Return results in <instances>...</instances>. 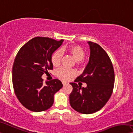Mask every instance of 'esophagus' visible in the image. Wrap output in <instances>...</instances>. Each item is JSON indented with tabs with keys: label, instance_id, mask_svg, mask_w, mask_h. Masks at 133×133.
Wrapping results in <instances>:
<instances>
[{
	"label": "esophagus",
	"instance_id": "34e87169",
	"mask_svg": "<svg viewBox=\"0 0 133 133\" xmlns=\"http://www.w3.org/2000/svg\"><path fill=\"white\" fill-rule=\"evenodd\" d=\"M62 83H63V85L64 86L65 85H66V84H67V82H64V81H62Z\"/></svg>",
	"mask_w": 133,
	"mask_h": 133
}]
</instances>
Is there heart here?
I'll return each mask as SVG.
<instances>
[{
  "instance_id": "obj_1",
  "label": "heart",
  "mask_w": 133,
  "mask_h": 133,
  "mask_svg": "<svg viewBox=\"0 0 133 133\" xmlns=\"http://www.w3.org/2000/svg\"><path fill=\"white\" fill-rule=\"evenodd\" d=\"M62 51H66L76 61L78 64H82L84 63L83 58L85 56V50L81 46L77 45H70L66 48H63ZM62 57V52L60 50H57L51 56V63L54 67H57L60 64L61 59ZM56 75L57 77L63 80H68L71 77L74 76L76 72L72 69H66L60 68L57 71Z\"/></svg>"
}]
</instances>
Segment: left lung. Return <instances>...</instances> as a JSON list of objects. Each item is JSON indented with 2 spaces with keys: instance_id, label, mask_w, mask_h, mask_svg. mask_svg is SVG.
Listing matches in <instances>:
<instances>
[{
  "instance_id": "8db88e82",
  "label": "left lung",
  "mask_w": 133,
  "mask_h": 133,
  "mask_svg": "<svg viewBox=\"0 0 133 133\" xmlns=\"http://www.w3.org/2000/svg\"><path fill=\"white\" fill-rule=\"evenodd\" d=\"M89 60L83 73L70 83L73 90L69 95L70 106L77 112L90 114L96 112L107 104L114 86V70L110 58L98 44L88 42ZM87 84L86 88L76 82Z\"/></svg>"
}]
</instances>
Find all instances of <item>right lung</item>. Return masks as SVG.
I'll return each mask as SVG.
<instances>
[{"label":"right lung","instance_id":"right-lung-1","mask_svg":"<svg viewBox=\"0 0 133 133\" xmlns=\"http://www.w3.org/2000/svg\"><path fill=\"white\" fill-rule=\"evenodd\" d=\"M64 40L37 37L19 50L12 68V82L16 97L23 106L33 112L50 108L54 95L63 87L62 82L53 79L43 83L41 76L52 70L51 56Z\"/></svg>","mask_w":133,"mask_h":133}]
</instances>
